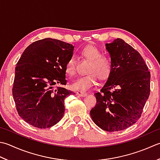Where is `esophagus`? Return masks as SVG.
<instances>
[{
	"label": "esophagus",
	"instance_id": "obj_1",
	"mask_svg": "<svg viewBox=\"0 0 160 160\" xmlns=\"http://www.w3.org/2000/svg\"><path fill=\"white\" fill-rule=\"evenodd\" d=\"M76 93H77V95L80 96H82V97L86 96L87 95V92H82V91H78Z\"/></svg>",
	"mask_w": 160,
	"mask_h": 160
}]
</instances>
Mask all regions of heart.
<instances>
[{
	"label": "heart",
	"instance_id": "obj_1",
	"mask_svg": "<svg viewBox=\"0 0 160 160\" xmlns=\"http://www.w3.org/2000/svg\"><path fill=\"white\" fill-rule=\"evenodd\" d=\"M82 57L90 61L88 74L78 78L72 83V88L80 91H87L98 82V79L105 80L110 76L112 64L108 56L101 55V52L96 47L89 45L86 46L81 52ZM65 69L69 76H73L76 71V61L71 58L66 64Z\"/></svg>",
	"mask_w": 160,
	"mask_h": 160
}]
</instances>
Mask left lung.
Here are the masks:
<instances>
[{
	"label": "left lung",
	"mask_w": 160,
	"mask_h": 160,
	"mask_svg": "<svg viewBox=\"0 0 160 160\" xmlns=\"http://www.w3.org/2000/svg\"><path fill=\"white\" fill-rule=\"evenodd\" d=\"M112 71L99 92L90 115L108 132L126 129L142 116L150 95L151 73L142 55L123 39L106 43Z\"/></svg>",
	"instance_id": "1"
}]
</instances>
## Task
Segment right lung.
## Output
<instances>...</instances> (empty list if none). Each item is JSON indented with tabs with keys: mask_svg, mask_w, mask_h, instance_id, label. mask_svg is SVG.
<instances>
[{
	"mask_svg": "<svg viewBox=\"0 0 160 160\" xmlns=\"http://www.w3.org/2000/svg\"><path fill=\"white\" fill-rule=\"evenodd\" d=\"M73 49L46 38L28 46L18 61L12 95L18 115L31 126L51 128L63 117L64 99L72 93L62 87L67 84L65 67Z\"/></svg>",
	"mask_w": 160,
	"mask_h": 160,
	"instance_id": "1",
	"label": "right lung"
}]
</instances>
